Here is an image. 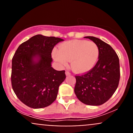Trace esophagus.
<instances>
[{
	"instance_id": "34e87169",
	"label": "esophagus",
	"mask_w": 133,
	"mask_h": 133,
	"mask_svg": "<svg viewBox=\"0 0 133 133\" xmlns=\"http://www.w3.org/2000/svg\"><path fill=\"white\" fill-rule=\"evenodd\" d=\"M65 75H66V76H69V75H71V73H70L69 71H65Z\"/></svg>"
}]
</instances>
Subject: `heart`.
Masks as SVG:
<instances>
[{
    "instance_id": "heart-1",
    "label": "heart",
    "mask_w": 133,
    "mask_h": 133,
    "mask_svg": "<svg viewBox=\"0 0 133 133\" xmlns=\"http://www.w3.org/2000/svg\"><path fill=\"white\" fill-rule=\"evenodd\" d=\"M99 50L97 44L86 40H71L61 44L59 51L53 52L54 60L61 66L71 61V68L78 74L91 71L98 59Z\"/></svg>"
}]
</instances>
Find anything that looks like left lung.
<instances>
[{
    "mask_svg": "<svg viewBox=\"0 0 133 133\" xmlns=\"http://www.w3.org/2000/svg\"><path fill=\"white\" fill-rule=\"evenodd\" d=\"M97 44L99 50L98 61L91 71L76 76L74 92L82 103L99 106L113 95L120 79L119 60L111 45L98 38L87 36Z\"/></svg>",
    "mask_w": 133,
    "mask_h": 133,
    "instance_id": "1",
    "label": "left lung"
}]
</instances>
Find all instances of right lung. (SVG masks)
Returning a JSON list of instances; mask_svg holds the SVG:
<instances>
[{
  "instance_id": "1",
  "label": "right lung",
  "mask_w": 133,
  "mask_h": 133,
  "mask_svg": "<svg viewBox=\"0 0 133 133\" xmlns=\"http://www.w3.org/2000/svg\"><path fill=\"white\" fill-rule=\"evenodd\" d=\"M64 40L38 34L19 45L12 61L11 82L19 99L34 109L51 105L65 79V71L52 68L51 53Z\"/></svg>"
}]
</instances>
